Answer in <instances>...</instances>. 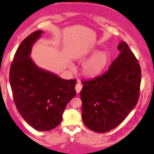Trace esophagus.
I'll return each mask as SVG.
<instances>
[{
	"label": "esophagus",
	"instance_id": "1",
	"mask_svg": "<svg viewBox=\"0 0 154 154\" xmlns=\"http://www.w3.org/2000/svg\"><path fill=\"white\" fill-rule=\"evenodd\" d=\"M82 88V86L81 84H80V82H78L77 84L75 85V91H76L77 93H79L80 91H81Z\"/></svg>",
	"mask_w": 154,
	"mask_h": 154
}]
</instances>
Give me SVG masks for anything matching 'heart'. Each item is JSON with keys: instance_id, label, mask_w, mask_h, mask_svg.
Returning <instances> with one entry per match:
<instances>
[{"instance_id": "obj_1", "label": "heart", "mask_w": 154, "mask_h": 154, "mask_svg": "<svg viewBox=\"0 0 154 154\" xmlns=\"http://www.w3.org/2000/svg\"><path fill=\"white\" fill-rule=\"evenodd\" d=\"M92 53H95V51H92ZM110 56L106 51H99L83 65L82 74L91 79L98 76L106 68Z\"/></svg>"}]
</instances>
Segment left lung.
Masks as SVG:
<instances>
[{
  "label": "left lung",
  "instance_id": "1",
  "mask_svg": "<svg viewBox=\"0 0 154 154\" xmlns=\"http://www.w3.org/2000/svg\"><path fill=\"white\" fill-rule=\"evenodd\" d=\"M118 49L120 55L106 73L82 82L83 122L97 133L117 127L139 100L141 81L139 61L125 42H121Z\"/></svg>",
  "mask_w": 154,
  "mask_h": 154
}]
</instances>
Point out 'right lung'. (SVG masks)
<instances>
[{
    "instance_id": "obj_1",
    "label": "right lung",
    "mask_w": 154,
    "mask_h": 154,
    "mask_svg": "<svg viewBox=\"0 0 154 154\" xmlns=\"http://www.w3.org/2000/svg\"><path fill=\"white\" fill-rule=\"evenodd\" d=\"M43 31L27 36L11 65L9 81L18 112L28 125L39 131L57 126L71 99L76 95V80H65L37 67L29 57L34 43Z\"/></svg>"
}]
</instances>
